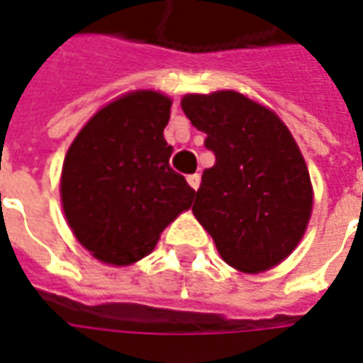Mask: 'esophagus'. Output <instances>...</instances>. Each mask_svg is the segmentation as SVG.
I'll list each match as a JSON object with an SVG mask.
<instances>
[{
    "mask_svg": "<svg viewBox=\"0 0 363 363\" xmlns=\"http://www.w3.org/2000/svg\"><path fill=\"white\" fill-rule=\"evenodd\" d=\"M186 181H189V184L192 186V189L198 190V186H200V174H198V173L189 174V177H186Z\"/></svg>",
    "mask_w": 363,
    "mask_h": 363,
    "instance_id": "esophagus-1",
    "label": "esophagus"
}]
</instances>
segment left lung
<instances>
[{"label":"left lung","instance_id":"obj_1","mask_svg":"<svg viewBox=\"0 0 363 363\" xmlns=\"http://www.w3.org/2000/svg\"><path fill=\"white\" fill-rule=\"evenodd\" d=\"M181 106L216 155L196 192V219L230 267L271 269L296 248L311 213L310 173L292 134L233 90L189 94Z\"/></svg>","mask_w":363,"mask_h":363}]
</instances>
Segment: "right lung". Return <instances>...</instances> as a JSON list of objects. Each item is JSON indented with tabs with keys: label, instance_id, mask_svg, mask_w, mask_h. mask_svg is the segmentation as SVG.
Returning a JSON list of instances; mask_svg holds the SVG:
<instances>
[{
	"label": "right lung",
	"instance_id": "obj_1",
	"mask_svg": "<svg viewBox=\"0 0 363 363\" xmlns=\"http://www.w3.org/2000/svg\"><path fill=\"white\" fill-rule=\"evenodd\" d=\"M171 99L140 90L101 107L69 147L61 202L74 236L94 256L128 265L147 256L161 230L189 209L196 190L171 169L163 138Z\"/></svg>",
	"mask_w": 363,
	"mask_h": 363
}]
</instances>
